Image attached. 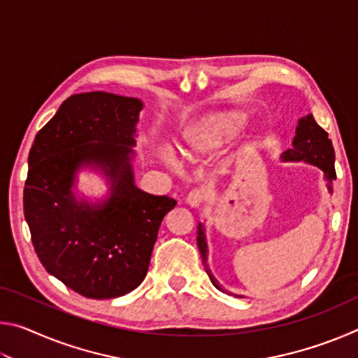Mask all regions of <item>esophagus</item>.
<instances>
[{
  "label": "esophagus",
  "instance_id": "1",
  "mask_svg": "<svg viewBox=\"0 0 358 358\" xmlns=\"http://www.w3.org/2000/svg\"><path fill=\"white\" fill-rule=\"evenodd\" d=\"M207 197V191L203 187H194V189L187 194L186 197V203L191 205V207H199Z\"/></svg>",
  "mask_w": 358,
  "mask_h": 358
}]
</instances>
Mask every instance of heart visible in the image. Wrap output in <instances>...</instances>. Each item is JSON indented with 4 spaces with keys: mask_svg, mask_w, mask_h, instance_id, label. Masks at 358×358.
Segmentation results:
<instances>
[{
    "mask_svg": "<svg viewBox=\"0 0 358 358\" xmlns=\"http://www.w3.org/2000/svg\"><path fill=\"white\" fill-rule=\"evenodd\" d=\"M245 123L246 115L237 110H220L203 115L183 132V153L187 157L211 153L232 141L243 129ZM164 161L172 164L169 156H164Z\"/></svg>",
    "mask_w": 358,
    "mask_h": 358,
    "instance_id": "b5f03b06",
    "label": "heart"
}]
</instances>
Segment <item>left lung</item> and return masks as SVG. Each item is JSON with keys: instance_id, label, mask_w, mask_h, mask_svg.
<instances>
[{"instance_id": "1", "label": "left lung", "mask_w": 358, "mask_h": 358, "mask_svg": "<svg viewBox=\"0 0 358 358\" xmlns=\"http://www.w3.org/2000/svg\"><path fill=\"white\" fill-rule=\"evenodd\" d=\"M282 161H305L308 164L317 166L322 169L325 173V180L329 181V189L331 191V183L336 178L335 172V150H333L331 141L329 138V134L320 128L316 123L313 115H306L299 120V126H296L295 137L292 142V148H289L281 155ZM197 246L201 251L202 262L205 265V271L210 276L211 282L215 284L216 289H220L221 292H226L217 281L210 273V268L207 265V238H205V229L203 224H199L197 227ZM241 296V295H237Z\"/></svg>"}]
</instances>
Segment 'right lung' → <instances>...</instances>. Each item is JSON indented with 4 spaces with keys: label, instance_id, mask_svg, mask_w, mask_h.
Returning a JSON list of instances; mask_svg holds the SVG:
<instances>
[{
    "label": "right lung",
    "instance_id": "obj_1",
    "mask_svg": "<svg viewBox=\"0 0 358 358\" xmlns=\"http://www.w3.org/2000/svg\"><path fill=\"white\" fill-rule=\"evenodd\" d=\"M141 99L104 92L74 94L33 142L23 211L34 251L48 273L87 299H117L147 276L164 216L177 201L134 185ZM80 166L104 171L111 196L78 203L71 191Z\"/></svg>",
    "mask_w": 358,
    "mask_h": 358
}]
</instances>
